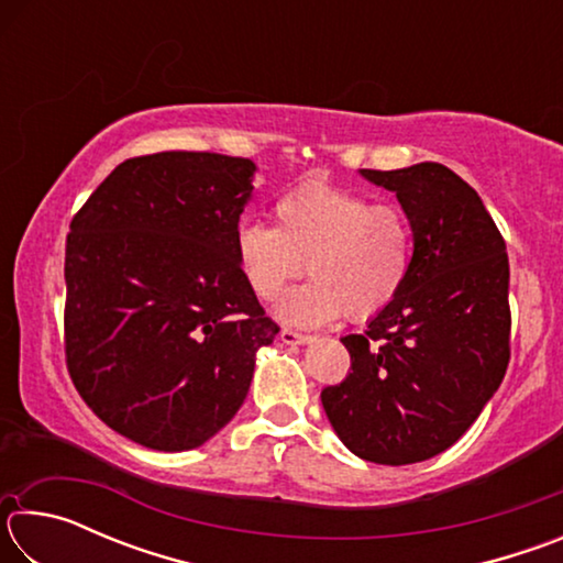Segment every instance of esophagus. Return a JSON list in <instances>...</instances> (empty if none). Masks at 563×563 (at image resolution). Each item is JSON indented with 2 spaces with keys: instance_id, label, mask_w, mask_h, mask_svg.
<instances>
[{
  "instance_id": "esophagus-1",
  "label": "esophagus",
  "mask_w": 563,
  "mask_h": 563,
  "mask_svg": "<svg viewBox=\"0 0 563 563\" xmlns=\"http://www.w3.org/2000/svg\"><path fill=\"white\" fill-rule=\"evenodd\" d=\"M280 340L285 342V345H305V342H310L312 338H310V335H305V332L290 330V328H283V330H280Z\"/></svg>"
}]
</instances>
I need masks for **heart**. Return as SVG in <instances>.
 <instances>
[{"mask_svg": "<svg viewBox=\"0 0 563 563\" xmlns=\"http://www.w3.org/2000/svg\"><path fill=\"white\" fill-rule=\"evenodd\" d=\"M273 225L243 223L235 261L261 302H275L300 278L310 283L283 302L292 325H325L347 316L377 318L405 290L415 258V231L393 203H373L357 190L305 184L273 206Z\"/></svg>", "mask_w": 563, "mask_h": 563, "instance_id": "1", "label": "heart"}]
</instances>
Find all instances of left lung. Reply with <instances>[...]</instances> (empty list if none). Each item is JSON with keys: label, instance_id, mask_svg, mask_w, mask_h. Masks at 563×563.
I'll return each mask as SVG.
<instances>
[{"label": "left lung", "instance_id": "obj_1", "mask_svg": "<svg viewBox=\"0 0 563 563\" xmlns=\"http://www.w3.org/2000/svg\"><path fill=\"white\" fill-rule=\"evenodd\" d=\"M395 190L415 231L405 290L342 338L350 373L320 393L350 452L375 464L432 460L460 440L509 365V258L476 190L442 164L362 168Z\"/></svg>", "mask_w": 563, "mask_h": 563}]
</instances>
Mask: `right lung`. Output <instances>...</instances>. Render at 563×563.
<instances>
[{
	"mask_svg": "<svg viewBox=\"0 0 563 563\" xmlns=\"http://www.w3.org/2000/svg\"><path fill=\"white\" fill-rule=\"evenodd\" d=\"M253 174V161L208 151L136 156L69 223L66 369L103 424L148 450L223 430L255 350L280 332L235 261Z\"/></svg>",
	"mask_w": 563,
	"mask_h": 563,
	"instance_id": "right-lung-1",
	"label": "right lung"
}]
</instances>
